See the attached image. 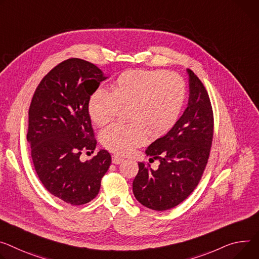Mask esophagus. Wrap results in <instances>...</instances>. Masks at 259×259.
<instances>
[{
	"label": "esophagus",
	"instance_id": "obj_1",
	"mask_svg": "<svg viewBox=\"0 0 259 259\" xmlns=\"http://www.w3.org/2000/svg\"><path fill=\"white\" fill-rule=\"evenodd\" d=\"M123 161H124V159L122 157H120V156H117V155H113L112 156V163L113 164H120Z\"/></svg>",
	"mask_w": 259,
	"mask_h": 259
}]
</instances>
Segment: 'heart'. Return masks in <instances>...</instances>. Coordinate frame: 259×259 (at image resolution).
I'll return each instance as SVG.
<instances>
[{
  "label": "heart",
  "instance_id": "obj_1",
  "mask_svg": "<svg viewBox=\"0 0 259 259\" xmlns=\"http://www.w3.org/2000/svg\"><path fill=\"white\" fill-rule=\"evenodd\" d=\"M186 101V84L176 73L162 70L134 69L123 72L111 84V92L98 89L89 102V113L97 126H104L120 107L128 108L130 124L115 123L101 133L103 146L126 154L152 136L166 133L178 122Z\"/></svg>",
  "mask_w": 259,
  "mask_h": 259
}]
</instances>
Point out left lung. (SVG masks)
<instances>
[{"label": "left lung", "mask_w": 259, "mask_h": 259, "mask_svg": "<svg viewBox=\"0 0 259 259\" xmlns=\"http://www.w3.org/2000/svg\"><path fill=\"white\" fill-rule=\"evenodd\" d=\"M189 100L175 126L150 145L146 154L159 159L158 169L138 163L133 194L143 205L165 210L189 196L198 185L209 156L214 115L208 94L190 69Z\"/></svg>", "instance_id": "left-lung-1"}]
</instances>
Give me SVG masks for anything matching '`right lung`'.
<instances>
[{
	"instance_id": "obj_1",
	"label": "right lung",
	"mask_w": 259,
	"mask_h": 259,
	"mask_svg": "<svg viewBox=\"0 0 259 259\" xmlns=\"http://www.w3.org/2000/svg\"><path fill=\"white\" fill-rule=\"evenodd\" d=\"M106 78L94 64L68 59L43 77L30 105L27 139L35 170L46 190L72 205L97 196L111 163L105 150L79 159L82 151L96 149L89 102Z\"/></svg>"
}]
</instances>
